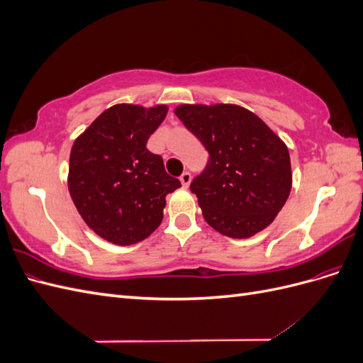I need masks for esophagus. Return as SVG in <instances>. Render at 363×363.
Masks as SVG:
<instances>
[{"label": "esophagus", "instance_id": "esophagus-1", "mask_svg": "<svg viewBox=\"0 0 363 363\" xmlns=\"http://www.w3.org/2000/svg\"><path fill=\"white\" fill-rule=\"evenodd\" d=\"M191 180H192V175H191V172H183L182 175H180V182H182V184L184 186V188H188V186L191 184Z\"/></svg>", "mask_w": 363, "mask_h": 363}]
</instances>
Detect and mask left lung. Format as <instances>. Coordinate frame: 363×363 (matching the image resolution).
<instances>
[{
	"instance_id": "8db88e82",
	"label": "left lung",
	"mask_w": 363,
	"mask_h": 363,
	"mask_svg": "<svg viewBox=\"0 0 363 363\" xmlns=\"http://www.w3.org/2000/svg\"><path fill=\"white\" fill-rule=\"evenodd\" d=\"M175 115L208 152L204 171L191 183L207 224L238 239L268 227L292 186L289 151L281 139L235 104H183Z\"/></svg>"
}]
</instances>
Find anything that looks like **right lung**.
I'll return each instance as SVG.
<instances>
[{
    "instance_id": "obj_1",
    "label": "right lung",
    "mask_w": 363,
    "mask_h": 363,
    "mask_svg": "<svg viewBox=\"0 0 363 363\" xmlns=\"http://www.w3.org/2000/svg\"><path fill=\"white\" fill-rule=\"evenodd\" d=\"M167 113V106L118 104L74 142L71 199L84 223L108 242L131 245L148 238L162 223L164 196L182 186L147 148Z\"/></svg>"
}]
</instances>
